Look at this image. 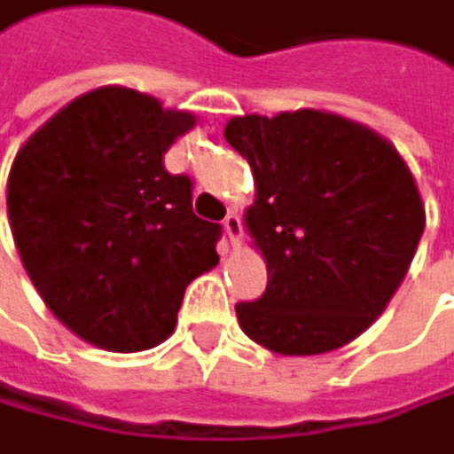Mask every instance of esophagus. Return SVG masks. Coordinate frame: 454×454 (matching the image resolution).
I'll return each instance as SVG.
<instances>
[{
	"label": "esophagus",
	"mask_w": 454,
	"mask_h": 454,
	"mask_svg": "<svg viewBox=\"0 0 454 454\" xmlns=\"http://www.w3.org/2000/svg\"><path fill=\"white\" fill-rule=\"evenodd\" d=\"M224 232L230 236L232 244H236V241L241 239L244 224H241V215H239V213H227V215H224Z\"/></svg>",
	"instance_id": "obj_1"
}]
</instances>
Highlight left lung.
Segmentation results:
<instances>
[{"label": "left lung", "instance_id": "left-lung-1", "mask_svg": "<svg viewBox=\"0 0 454 454\" xmlns=\"http://www.w3.org/2000/svg\"><path fill=\"white\" fill-rule=\"evenodd\" d=\"M224 137L253 168L247 227L270 275L258 301L236 303L244 334L289 356L356 340L424 232L407 162L376 131L314 109L232 117Z\"/></svg>", "mask_w": 454, "mask_h": 454}]
</instances>
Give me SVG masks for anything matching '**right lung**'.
<instances>
[{
  "mask_svg": "<svg viewBox=\"0 0 454 454\" xmlns=\"http://www.w3.org/2000/svg\"><path fill=\"white\" fill-rule=\"evenodd\" d=\"M196 117L123 86L64 106L16 153L7 218L33 286L69 331L145 351L176 325L188 283L218 263L222 224L193 213V182L165 151Z\"/></svg>",
  "mask_w": 454,
  "mask_h": 454,
  "instance_id": "add662e5",
  "label": "right lung"
}]
</instances>
